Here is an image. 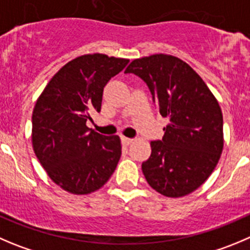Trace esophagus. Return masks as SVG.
Masks as SVG:
<instances>
[{
  "label": "esophagus",
  "mask_w": 250,
  "mask_h": 250,
  "mask_svg": "<svg viewBox=\"0 0 250 250\" xmlns=\"http://www.w3.org/2000/svg\"><path fill=\"white\" fill-rule=\"evenodd\" d=\"M132 141H134L132 139H129V137H125V136H121V144H123L124 146H129V145L132 144Z\"/></svg>",
  "instance_id": "34e87169"
}]
</instances>
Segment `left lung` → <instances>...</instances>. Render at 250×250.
Masks as SVG:
<instances>
[{
	"label": "left lung",
	"instance_id": "8db88e82",
	"mask_svg": "<svg viewBox=\"0 0 250 250\" xmlns=\"http://www.w3.org/2000/svg\"><path fill=\"white\" fill-rule=\"evenodd\" d=\"M125 72L146 83L159 114L169 119L162 140L151 142V156L142 163L147 183L168 198L190 194L210 177L222 153L218 102L203 78L175 56L136 59Z\"/></svg>",
	"mask_w": 250,
	"mask_h": 250
}]
</instances>
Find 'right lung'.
Wrapping results in <instances>:
<instances>
[{
	"mask_svg": "<svg viewBox=\"0 0 250 250\" xmlns=\"http://www.w3.org/2000/svg\"><path fill=\"white\" fill-rule=\"evenodd\" d=\"M129 63L103 54L83 55L66 63L51 78L32 116L35 156L49 177L72 194L103 187L121 156L119 136H104L85 125L99 113L103 91Z\"/></svg>",
	"mask_w": 250,
	"mask_h": 250,
	"instance_id": "1",
	"label": "right lung"
}]
</instances>
